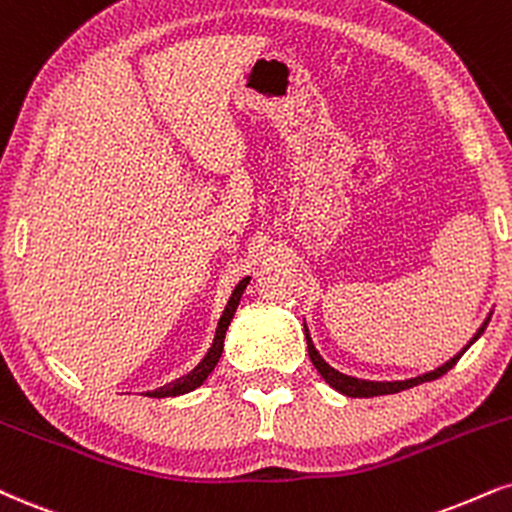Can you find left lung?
<instances>
[{"instance_id":"obj_1","label":"left lung","mask_w":512,"mask_h":512,"mask_svg":"<svg viewBox=\"0 0 512 512\" xmlns=\"http://www.w3.org/2000/svg\"><path fill=\"white\" fill-rule=\"evenodd\" d=\"M489 319H491V312H489V317L484 319V324L479 326L477 329V334H474L470 341H467V346L460 350V353H455L451 360L448 362H443L441 367H436V369H432V372H424V374H420V377H412V379H400V381H369V379H357V377H350V374H343V372H338V369H334L329 365V362L324 360L322 355H319V350L315 348V343H312V336H310V329H307V324H305V338H307V353H310V360H312V365L317 367V372L322 374V379L326 381V384L331 386V389H336L338 393H343V396H350V398H372V396H386V393H398V391H405V389H412V386H417V384H424V381H432V379H439V377H443V374L448 372V369H451L455 362L460 360V357H463V353L467 348L472 346L474 341H477L479 336L484 334V329H486V324H489Z\"/></svg>"}]
</instances>
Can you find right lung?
<instances>
[{
	"mask_svg": "<svg viewBox=\"0 0 512 512\" xmlns=\"http://www.w3.org/2000/svg\"><path fill=\"white\" fill-rule=\"evenodd\" d=\"M248 283H250V276H245V279H243V281H238V286L233 288V293H231L229 303H226L224 312H221V317H219V324H217V331H214V341H212V346H209V350L205 353V357H202V360L197 362V367H195V369H190L188 374H183L181 379L171 381V384L159 386V389H155V391H147V396H150V398L183 396V393L195 391L197 386L205 384V379L209 377V374L214 372V367H217V362H219L221 353H224L226 329H229L231 319H233V315H236L238 303H240V295H243L245 288H248Z\"/></svg>",
	"mask_w": 512,
	"mask_h": 512,
	"instance_id": "add662e5",
	"label": "right lung"
}]
</instances>
